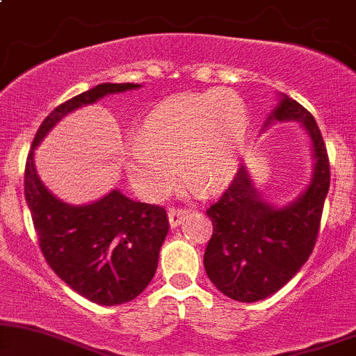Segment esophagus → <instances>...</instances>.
I'll return each instance as SVG.
<instances>
[{
    "mask_svg": "<svg viewBox=\"0 0 356 356\" xmlns=\"http://www.w3.org/2000/svg\"><path fill=\"white\" fill-rule=\"evenodd\" d=\"M187 214H189V209H179V207H170V209H169V222H170V226L177 227Z\"/></svg>",
    "mask_w": 356,
    "mask_h": 356,
    "instance_id": "esophagus-1",
    "label": "esophagus"
}]
</instances>
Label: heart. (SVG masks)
<instances>
[{"label":"heart","mask_w":356,"mask_h":356,"mask_svg":"<svg viewBox=\"0 0 356 356\" xmlns=\"http://www.w3.org/2000/svg\"><path fill=\"white\" fill-rule=\"evenodd\" d=\"M248 108L231 90H207L162 102L125 149L129 181L149 199L172 189L179 170L201 191L234 177L244 154Z\"/></svg>","instance_id":"heart-1"}]
</instances>
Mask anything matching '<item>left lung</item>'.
Here are the masks:
<instances>
[{
	"label": "left lung",
	"mask_w": 356,
	"mask_h": 356,
	"mask_svg": "<svg viewBox=\"0 0 356 356\" xmlns=\"http://www.w3.org/2000/svg\"><path fill=\"white\" fill-rule=\"evenodd\" d=\"M298 120L313 144V177L296 201L275 207L259 197L248 169L234 179L206 214L212 236L204 252V268L216 288L241 303L264 300L291 280L312 256L320 231L323 206L330 189V161L316 120L288 95L268 117Z\"/></svg>",
	"instance_id": "8db88e82"
}]
</instances>
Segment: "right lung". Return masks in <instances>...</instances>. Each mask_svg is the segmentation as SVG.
<instances>
[{"label": "right lung", "mask_w": 356, "mask_h": 356, "mask_svg": "<svg viewBox=\"0 0 356 356\" xmlns=\"http://www.w3.org/2000/svg\"><path fill=\"white\" fill-rule=\"evenodd\" d=\"M138 87L102 83L58 105L40 125L24 167V197L44 259L73 291L97 305L132 301L152 281L169 232L167 212L162 206L132 201L120 191L87 206L61 202L40 181L33 155L67 113L110 93Z\"/></svg>", "instance_id": "1"}]
</instances>
